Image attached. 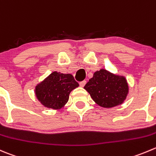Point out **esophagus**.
Masks as SVG:
<instances>
[{"instance_id":"34e87169","label":"esophagus","mask_w":156,"mask_h":156,"mask_svg":"<svg viewBox=\"0 0 156 156\" xmlns=\"http://www.w3.org/2000/svg\"><path fill=\"white\" fill-rule=\"evenodd\" d=\"M85 84H86V81H81V82L79 83V84H80V86H81V87H84V85H85Z\"/></svg>"}]
</instances>
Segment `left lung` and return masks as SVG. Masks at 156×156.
I'll return each mask as SVG.
<instances>
[{"instance_id": "8db88e82", "label": "left lung", "mask_w": 156, "mask_h": 156, "mask_svg": "<svg viewBox=\"0 0 156 156\" xmlns=\"http://www.w3.org/2000/svg\"><path fill=\"white\" fill-rule=\"evenodd\" d=\"M84 88L98 105L104 108L120 105L129 94V84L125 76L104 69L95 72Z\"/></svg>"}]
</instances>
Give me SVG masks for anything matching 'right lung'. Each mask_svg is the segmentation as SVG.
Segmentation results:
<instances>
[{
    "instance_id": "right-lung-1",
    "label": "right lung",
    "mask_w": 156,
    "mask_h": 156,
    "mask_svg": "<svg viewBox=\"0 0 156 156\" xmlns=\"http://www.w3.org/2000/svg\"><path fill=\"white\" fill-rule=\"evenodd\" d=\"M79 86L71 74L53 72L35 87L40 104L52 110H60L69 101L71 91Z\"/></svg>"
}]
</instances>
